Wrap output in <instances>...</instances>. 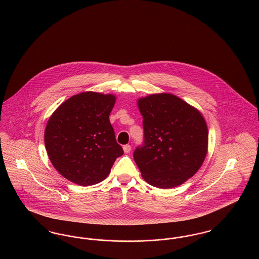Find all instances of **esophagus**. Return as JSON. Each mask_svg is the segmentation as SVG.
I'll list each match as a JSON object with an SVG mask.
<instances>
[{"instance_id":"34e87169","label":"esophagus","mask_w":259,"mask_h":259,"mask_svg":"<svg viewBox=\"0 0 259 259\" xmlns=\"http://www.w3.org/2000/svg\"><path fill=\"white\" fill-rule=\"evenodd\" d=\"M123 150H124V153H125V154H128V153H130V151H131V146H130V145H124V146H123Z\"/></svg>"}]
</instances>
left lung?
Instances as JSON below:
<instances>
[{"instance_id":"8db88e82","label":"left lung","mask_w":259,"mask_h":259,"mask_svg":"<svg viewBox=\"0 0 259 259\" xmlns=\"http://www.w3.org/2000/svg\"><path fill=\"white\" fill-rule=\"evenodd\" d=\"M144 143L133 157L143 179L159 188L177 187L192 178L208 149V129L199 111L170 94L138 100Z\"/></svg>"}]
</instances>
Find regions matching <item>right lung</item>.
I'll use <instances>...</instances> for the list:
<instances>
[{"instance_id":"obj_1","label":"right lung","mask_w":259,"mask_h":259,"mask_svg":"<svg viewBox=\"0 0 259 259\" xmlns=\"http://www.w3.org/2000/svg\"><path fill=\"white\" fill-rule=\"evenodd\" d=\"M115 100L113 95L81 93L64 101L50 116L45 148L65 179L81 186L97 184L124 154L108 119Z\"/></svg>"}]
</instances>
